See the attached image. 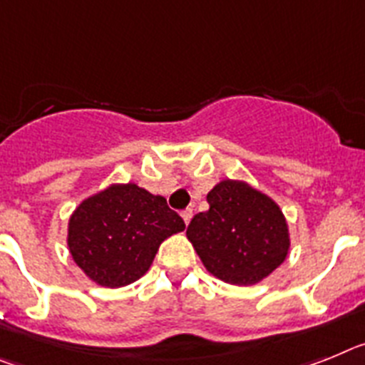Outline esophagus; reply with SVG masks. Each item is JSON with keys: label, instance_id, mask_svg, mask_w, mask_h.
Instances as JSON below:
<instances>
[{"label": "esophagus", "instance_id": "esophagus-1", "mask_svg": "<svg viewBox=\"0 0 365 365\" xmlns=\"http://www.w3.org/2000/svg\"><path fill=\"white\" fill-rule=\"evenodd\" d=\"M182 218L183 222H185V226H189V222H191L192 218V209H185V211L182 213Z\"/></svg>", "mask_w": 365, "mask_h": 365}]
</instances>
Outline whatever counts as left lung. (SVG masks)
<instances>
[{"mask_svg":"<svg viewBox=\"0 0 365 365\" xmlns=\"http://www.w3.org/2000/svg\"><path fill=\"white\" fill-rule=\"evenodd\" d=\"M209 209L195 215L187 239L209 274L248 287L281 266L290 248L283 211L246 182L222 180L207 192Z\"/></svg>","mask_w":365,"mask_h":365,"instance_id":"left-lung-1","label":"left lung"}]
</instances>
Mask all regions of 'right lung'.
I'll return each instance as SVG.
<instances>
[{"label":"right lung","instance_id":"obj_1","mask_svg":"<svg viewBox=\"0 0 365 365\" xmlns=\"http://www.w3.org/2000/svg\"><path fill=\"white\" fill-rule=\"evenodd\" d=\"M183 230L163 196L135 183H113L73 211L68 248L93 283L119 288L147 274L160 244Z\"/></svg>","mask_w":365,"mask_h":365}]
</instances>
